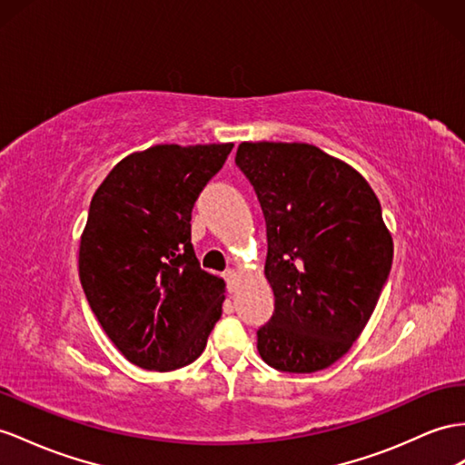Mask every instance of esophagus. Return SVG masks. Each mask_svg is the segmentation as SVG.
Instances as JSON below:
<instances>
[{
	"mask_svg": "<svg viewBox=\"0 0 465 465\" xmlns=\"http://www.w3.org/2000/svg\"><path fill=\"white\" fill-rule=\"evenodd\" d=\"M237 277H240V275H237V271H235V269H228V271L223 272V279H225V282H228V289H230V291H233V289H235Z\"/></svg>",
	"mask_w": 465,
	"mask_h": 465,
	"instance_id": "34e87169",
	"label": "esophagus"
}]
</instances>
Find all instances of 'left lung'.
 I'll use <instances>...</instances> for the list:
<instances>
[{"mask_svg": "<svg viewBox=\"0 0 465 465\" xmlns=\"http://www.w3.org/2000/svg\"><path fill=\"white\" fill-rule=\"evenodd\" d=\"M235 164L267 223L275 312L257 350L279 371L314 373L348 353L392 263L381 204L353 166L308 143H242Z\"/></svg>", "mask_w": 465, "mask_h": 465, "instance_id": "obj_1", "label": "left lung"}]
</instances>
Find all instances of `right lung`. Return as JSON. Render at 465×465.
<instances>
[{
	"mask_svg": "<svg viewBox=\"0 0 465 465\" xmlns=\"http://www.w3.org/2000/svg\"><path fill=\"white\" fill-rule=\"evenodd\" d=\"M233 143L154 145L119 161L92 196L80 282L125 360L173 371L204 351L225 282L200 267L190 220Z\"/></svg>",
	"mask_w": 465,
	"mask_h": 465,
	"instance_id": "add662e5",
	"label": "right lung"
}]
</instances>
